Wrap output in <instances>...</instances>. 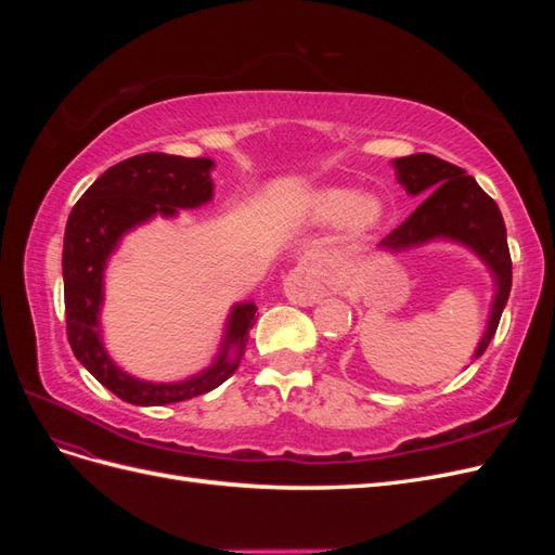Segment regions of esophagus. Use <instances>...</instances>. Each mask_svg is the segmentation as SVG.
<instances>
[{
    "mask_svg": "<svg viewBox=\"0 0 555 555\" xmlns=\"http://www.w3.org/2000/svg\"><path fill=\"white\" fill-rule=\"evenodd\" d=\"M284 292H287L289 300L296 306H314L322 300L326 284L319 266L312 259H300L298 266L289 273L287 282H284Z\"/></svg>",
    "mask_w": 555,
    "mask_h": 555,
    "instance_id": "esophagus-1",
    "label": "esophagus"
}]
</instances>
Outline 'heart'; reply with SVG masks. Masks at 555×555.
Instances as JSON below:
<instances>
[{"label":"heart","instance_id":"b5f03b06","mask_svg":"<svg viewBox=\"0 0 555 555\" xmlns=\"http://www.w3.org/2000/svg\"><path fill=\"white\" fill-rule=\"evenodd\" d=\"M310 217L317 224L324 227H335L347 220V227L354 233H367L379 227L384 206L373 194L357 196L351 190L331 188L312 196Z\"/></svg>","mask_w":555,"mask_h":555}]
</instances>
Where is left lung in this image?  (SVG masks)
<instances>
[{
    "instance_id": "left-lung-1",
    "label": "left lung",
    "mask_w": 555,
    "mask_h": 555,
    "mask_svg": "<svg viewBox=\"0 0 555 555\" xmlns=\"http://www.w3.org/2000/svg\"><path fill=\"white\" fill-rule=\"evenodd\" d=\"M393 169L405 192L412 196L424 194V201L405 222L379 243V247L400 251L447 238L469 247L491 268L495 296L489 326L475 351V359H479L493 340L512 292V257L502 212L495 201L479 188L477 180L459 169L456 164L416 153L396 159Z\"/></svg>"
}]
</instances>
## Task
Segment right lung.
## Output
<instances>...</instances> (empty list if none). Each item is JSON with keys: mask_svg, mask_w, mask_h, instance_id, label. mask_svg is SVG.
I'll return each mask as SVG.
<instances>
[{"mask_svg": "<svg viewBox=\"0 0 555 555\" xmlns=\"http://www.w3.org/2000/svg\"><path fill=\"white\" fill-rule=\"evenodd\" d=\"M212 159L145 153L111 166L78 198L64 231L62 275L66 338L76 359L108 391L131 405H169L217 389L243 359L255 304L233 306L215 363L184 382L153 384L127 375L102 343L99 312L104 304V268L127 231L150 217H173L178 208H198L212 198Z\"/></svg>", "mask_w": 555, "mask_h": 555, "instance_id": "right-lung-1", "label": "right lung"}]
</instances>
